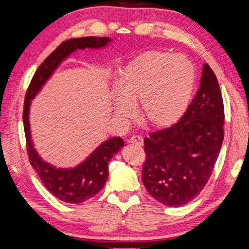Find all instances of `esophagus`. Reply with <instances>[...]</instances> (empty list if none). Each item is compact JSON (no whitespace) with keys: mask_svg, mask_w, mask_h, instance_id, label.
Returning a JSON list of instances; mask_svg holds the SVG:
<instances>
[{"mask_svg":"<svg viewBox=\"0 0 249 249\" xmlns=\"http://www.w3.org/2000/svg\"><path fill=\"white\" fill-rule=\"evenodd\" d=\"M128 143L141 146V145H143V139H142V136H140V135H133L129 138Z\"/></svg>","mask_w":249,"mask_h":249,"instance_id":"34e87169","label":"esophagus"}]
</instances>
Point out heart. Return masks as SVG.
<instances>
[{
    "mask_svg": "<svg viewBox=\"0 0 249 249\" xmlns=\"http://www.w3.org/2000/svg\"><path fill=\"white\" fill-rule=\"evenodd\" d=\"M196 83L193 63L185 55L149 51L132 58L111 88L113 109L127 120L141 101L142 121L153 128H168L179 122L190 106Z\"/></svg>",
    "mask_w": 249,
    "mask_h": 249,
    "instance_id": "heart-1",
    "label": "heart"
}]
</instances>
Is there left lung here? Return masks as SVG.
<instances>
[{"label":"left lung","instance_id":"8db88e82","mask_svg":"<svg viewBox=\"0 0 249 249\" xmlns=\"http://www.w3.org/2000/svg\"><path fill=\"white\" fill-rule=\"evenodd\" d=\"M225 109L218 80L203 65L199 88L179 122L144 139L142 181L167 206L195 198L208 183L223 141Z\"/></svg>","mask_w":249,"mask_h":249}]
</instances>
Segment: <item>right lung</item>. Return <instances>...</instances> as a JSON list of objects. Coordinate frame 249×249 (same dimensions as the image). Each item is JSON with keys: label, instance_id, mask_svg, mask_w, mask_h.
Listing matches in <instances>:
<instances>
[{"label": "right lung", "instance_id": "add662e5", "mask_svg": "<svg viewBox=\"0 0 249 249\" xmlns=\"http://www.w3.org/2000/svg\"><path fill=\"white\" fill-rule=\"evenodd\" d=\"M109 37H82L63 41L37 69L27 90L23 106V127L27 151L31 166L37 171L41 183L55 197L71 204H80L93 197L103 190L108 178V162L123 148L125 142L120 136L101 143L86 160L73 168H56L46 162L35 149L31 139L29 110L31 100L53 75L55 70L72 53L78 50H100L111 43Z\"/></svg>", "mask_w": 249, "mask_h": 249}]
</instances>
